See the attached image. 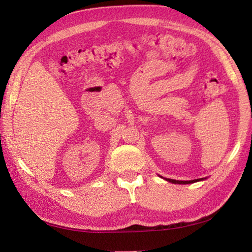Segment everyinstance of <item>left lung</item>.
I'll return each instance as SVG.
<instances>
[{
	"label": "left lung",
	"mask_w": 252,
	"mask_h": 252,
	"mask_svg": "<svg viewBox=\"0 0 252 252\" xmlns=\"http://www.w3.org/2000/svg\"><path fill=\"white\" fill-rule=\"evenodd\" d=\"M165 180L172 183H176V185H188V183H193L200 180H203V179H195V180H189V181H180V180H173V179H165Z\"/></svg>",
	"instance_id": "1"
}]
</instances>
